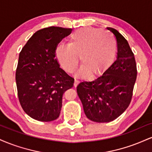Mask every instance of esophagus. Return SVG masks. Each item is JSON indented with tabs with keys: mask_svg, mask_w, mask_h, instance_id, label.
<instances>
[{
	"mask_svg": "<svg viewBox=\"0 0 152 152\" xmlns=\"http://www.w3.org/2000/svg\"><path fill=\"white\" fill-rule=\"evenodd\" d=\"M78 80H77V79H75V81H74V86L76 87V86H77L78 85Z\"/></svg>",
	"mask_w": 152,
	"mask_h": 152,
	"instance_id": "34e87169",
	"label": "esophagus"
}]
</instances>
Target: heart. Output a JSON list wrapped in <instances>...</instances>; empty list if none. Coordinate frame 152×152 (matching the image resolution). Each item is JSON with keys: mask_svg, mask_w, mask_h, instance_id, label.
I'll use <instances>...</instances> for the list:
<instances>
[{"mask_svg": "<svg viewBox=\"0 0 152 152\" xmlns=\"http://www.w3.org/2000/svg\"><path fill=\"white\" fill-rule=\"evenodd\" d=\"M116 50V41L111 35L101 29L85 28L71 34L69 44L58 43L54 54L68 73L76 70L79 56L82 65L78 76L91 74V77H95L105 72L114 63Z\"/></svg>", "mask_w": 152, "mask_h": 152, "instance_id": "obj_1", "label": "heart"}]
</instances>
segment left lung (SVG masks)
Here are the masks:
<instances>
[{"instance_id":"obj_1","label":"left lung","mask_w":152,"mask_h":152,"mask_svg":"<svg viewBox=\"0 0 152 152\" xmlns=\"http://www.w3.org/2000/svg\"><path fill=\"white\" fill-rule=\"evenodd\" d=\"M116 37L117 57L102 76L92 81H82L77 94L88 119L99 123L116 119L132 101L137 70L134 55L128 41L112 28H107Z\"/></svg>"}]
</instances>
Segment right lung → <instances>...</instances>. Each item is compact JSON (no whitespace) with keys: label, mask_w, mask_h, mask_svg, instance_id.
I'll return each instance as SVG.
<instances>
[{"label":"right lung","mask_w":152,"mask_h":152,"mask_svg":"<svg viewBox=\"0 0 152 152\" xmlns=\"http://www.w3.org/2000/svg\"><path fill=\"white\" fill-rule=\"evenodd\" d=\"M72 29L45 28L36 31L20 52L15 72L19 102L25 112L40 121L56 119L62 96L74 78L60 68L54 54L56 45Z\"/></svg>","instance_id":"1"}]
</instances>
